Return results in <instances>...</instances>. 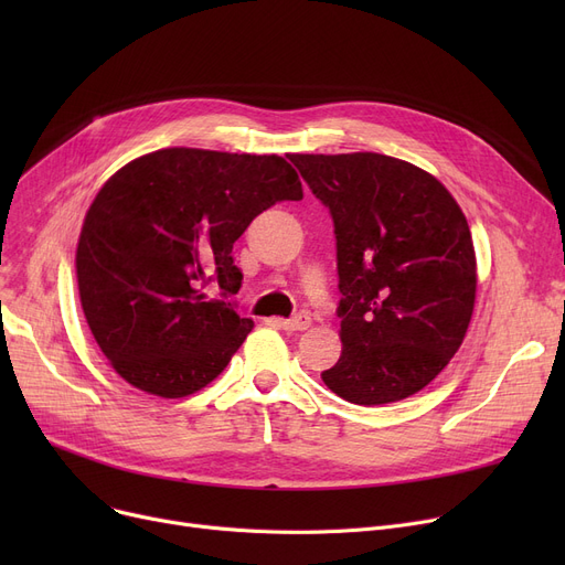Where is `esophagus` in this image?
I'll return each instance as SVG.
<instances>
[{"label": "esophagus", "mask_w": 565, "mask_h": 565, "mask_svg": "<svg viewBox=\"0 0 565 565\" xmlns=\"http://www.w3.org/2000/svg\"><path fill=\"white\" fill-rule=\"evenodd\" d=\"M277 322L281 324L286 332H302V330H307L309 324H311V318H309V313H295L292 318L277 320Z\"/></svg>", "instance_id": "obj_1"}]
</instances>
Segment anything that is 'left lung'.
<instances>
[{"label": "left lung", "instance_id": "left-lung-1", "mask_svg": "<svg viewBox=\"0 0 565 565\" xmlns=\"http://www.w3.org/2000/svg\"><path fill=\"white\" fill-rule=\"evenodd\" d=\"M337 235L341 358L322 371L354 405L422 392L458 352L477 298V256L437 178L380 153L288 156Z\"/></svg>", "mask_w": 565, "mask_h": 565}]
</instances>
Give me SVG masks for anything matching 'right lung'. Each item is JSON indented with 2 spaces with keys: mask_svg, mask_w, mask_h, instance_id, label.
Returning a JSON list of instances; mask_svg holds the SVG:
<instances>
[{
  "mask_svg": "<svg viewBox=\"0 0 565 565\" xmlns=\"http://www.w3.org/2000/svg\"><path fill=\"white\" fill-rule=\"evenodd\" d=\"M300 199L279 156L162 148L118 169L88 207L75 256L86 322L114 371L162 398L213 382L254 328L228 300L243 286L233 243L277 201Z\"/></svg>",
  "mask_w": 565,
  "mask_h": 565,
  "instance_id": "obj_1",
  "label": "right lung"
}]
</instances>
